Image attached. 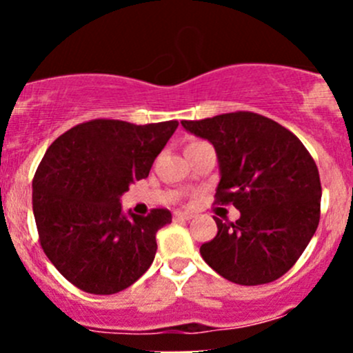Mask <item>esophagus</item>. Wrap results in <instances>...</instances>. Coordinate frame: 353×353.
<instances>
[{"label":"esophagus","instance_id":"1","mask_svg":"<svg viewBox=\"0 0 353 353\" xmlns=\"http://www.w3.org/2000/svg\"><path fill=\"white\" fill-rule=\"evenodd\" d=\"M193 216L194 215L191 212H183V210H177V212H174V220H191Z\"/></svg>","mask_w":353,"mask_h":353}]
</instances>
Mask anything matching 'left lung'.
<instances>
[{"label":"left lung","mask_w":353,"mask_h":353,"mask_svg":"<svg viewBox=\"0 0 353 353\" xmlns=\"http://www.w3.org/2000/svg\"><path fill=\"white\" fill-rule=\"evenodd\" d=\"M181 124L213 145L216 203H232L241 212L230 223L215 216L219 232L199 248L201 258L239 285L285 275L319 223V172L302 141L273 119L243 110Z\"/></svg>","instance_id":"8db88e82"}]
</instances>
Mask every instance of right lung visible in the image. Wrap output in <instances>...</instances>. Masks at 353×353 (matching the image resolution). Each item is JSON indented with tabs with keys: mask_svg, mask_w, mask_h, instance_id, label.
Masks as SVG:
<instances>
[{
	"mask_svg": "<svg viewBox=\"0 0 353 353\" xmlns=\"http://www.w3.org/2000/svg\"><path fill=\"white\" fill-rule=\"evenodd\" d=\"M177 121L137 124L94 119L52 141L32 181L39 239L59 273L88 294L133 285L155 258L165 208L147 216L123 212L130 184L148 177Z\"/></svg>",
	"mask_w": 353,
	"mask_h": 353,
	"instance_id": "right-lung-1",
	"label": "right lung"
}]
</instances>
